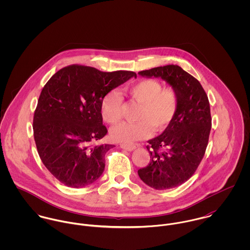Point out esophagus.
Here are the masks:
<instances>
[{
	"label": "esophagus",
	"mask_w": 250,
	"mask_h": 250,
	"mask_svg": "<svg viewBox=\"0 0 250 250\" xmlns=\"http://www.w3.org/2000/svg\"><path fill=\"white\" fill-rule=\"evenodd\" d=\"M120 147L122 149L126 150V151H129V152H131V151H133V150H135L137 148V146H135V145H127V144H121Z\"/></svg>",
	"instance_id": "esophagus-1"
}]
</instances>
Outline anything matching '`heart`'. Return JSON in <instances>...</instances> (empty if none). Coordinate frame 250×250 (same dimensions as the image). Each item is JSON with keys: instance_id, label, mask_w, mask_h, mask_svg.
<instances>
[{"instance_id": "heart-1", "label": "heart", "mask_w": 250, "mask_h": 250, "mask_svg": "<svg viewBox=\"0 0 250 250\" xmlns=\"http://www.w3.org/2000/svg\"><path fill=\"white\" fill-rule=\"evenodd\" d=\"M124 93L140 107L135 119L137 122H122L110 130V138L116 143L133 144L146 138L151 130L154 133L166 129L174 119L179 107L177 91L173 87L163 88L160 82L142 80L124 88ZM122 97L116 90H110L101 102V114L108 124L121 118Z\"/></svg>"}]
</instances>
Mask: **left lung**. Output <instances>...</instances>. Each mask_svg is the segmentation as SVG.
Here are the masks:
<instances>
[{"mask_svg": "<svg viewBox=\"0 0 250 250\" xmlns=\"http://www.w3.org/2000/svg\"><path fill=\"white\" fill-rule=\"evenodd\" d=\"M139 74L161 78L178 93L174 119L162 135L147 142L150 164L138 171L143 183L155 189L172 188L190 178L203 159L212 127L209 100L201 83L178 65Z\"/></svg>", "mask_w": 250, "mask_h": 250, "instance_id": "left-lung-1", "label": "left lung"}]
</instances>
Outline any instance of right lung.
I'll return each mask as SVG.
<instances>
[{
    "label": "right lung",
    "mask_w": 250,
    "mask_h": 250,
    "mask_svg": "<svg viewBox=\"0 0 250 250\" xmlns=\"http://www.w3.org/2000/svg\"><path fill=\"white\" fill-rule=\"evenodd\" d=\"M137 78L132 71L102 72L69 65L44 85L34 116L39 157L51 174L70 188L94 183L105 169L112 144L95 145L107 134L101 102L108 91Z\"/></svg>",
    "instance_id": "add662e5"
}]
</instances>
